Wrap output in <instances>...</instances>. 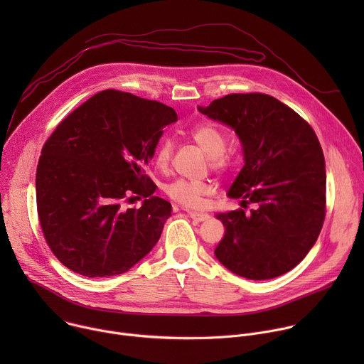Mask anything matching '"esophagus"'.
Segmentation results:
<instances>
[{
    "label": "esophagus",
    "mask_w": 364,
    "mask_h": 364,
    "mask_svg": "<svg viewBox=\"0 0 364 364\" xmlns=\"http://www.w3.org/2000/svg\"><path fill=\"white\" fill-rule=\"evenodd\" d=\"M188 215H190V218H191L193 220H196V222H204V220H207V219L210 218L207 213H198V212H190Z\"/></svg>",
    "instance_id": "1"
}]
</instances>
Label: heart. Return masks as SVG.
<instances>
[{"label":"heart","mask_w":364,"mask_h":364,"mask_svg":"<svg viewBox=\"0 0 364 364\" xmlns=\"http://www.w3.org/2000/svg\"><path fill=\"white\" fill-rule=\"evenodd\" d=\"M191 141L205 154L209 155V164L213 170L225 173L230 170L233 160L225 151L228 136L222 128L212 122H205L194 127L190 132ZM173 157V142L171 139H163L154 152V163L160 170H166ZM166 194L180 203L187 209H200L204 203V197H209L215 193V186L209 181H190L184 178L174 180L164 187Z\"/></svg>","instance_id":"b5f03b06"}]
</instances>
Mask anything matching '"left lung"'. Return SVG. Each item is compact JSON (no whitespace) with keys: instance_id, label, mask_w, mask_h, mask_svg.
<instances>
[{"instance_id":"left-lung-1","label":"left lung","mask_w":364,"mask_h":364,"mask_svg":"<svg viewBox=\"0 0 364 364\" xmlns=\"http://www.w3.org/2000/svg\"><path fill=\"white\" fill-rule=\"evenodd\" d=\"M198 111L237 134L245 166L228 196L243 209L219 213L226 228L219 261L247 279L295 268L326 219V167L320 141L294 109L265 93H232ZM247 203L255 209L244 212Z\"/></svg>"}]
</instances>
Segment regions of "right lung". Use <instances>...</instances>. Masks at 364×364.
<instances>
[{
	"mask_svg": "<svg viewBox=\"0 0 364 364\" xmlns=\"http://www.w3.org/2000/svg\"><path fill=\"white\" fill-rule=\"evenodd\" d=\"M173 108L115 89L65 118L43 145L36 174L44 239L70 271L103 278L127 272L159 242L171 204L152 196L144 168ZM134 196L146 200L125 210Z\"/></svg>",
	"mask_w": 364,
	"mask_h": 364,
	"instance_id": "obj_1",
	"label": "right lung"
}]
</instances>
